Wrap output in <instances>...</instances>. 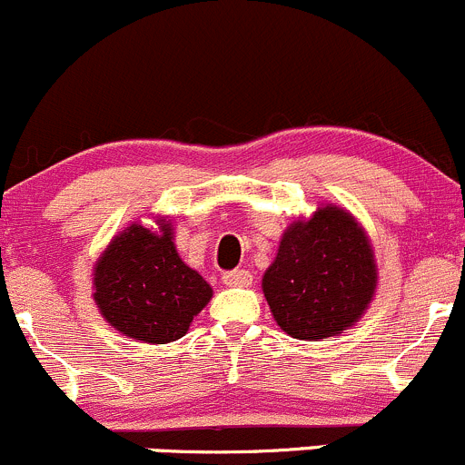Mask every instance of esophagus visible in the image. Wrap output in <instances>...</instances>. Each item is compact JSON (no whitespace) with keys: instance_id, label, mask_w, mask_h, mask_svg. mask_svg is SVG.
Returning <instances> with one entry per match:
<instances>
[{"instance_id":"obj_1","label":"esophagus","mask_w":465,"mask_h":465,"mask_svg":"<svg viewBox=\"0 0 465 465\" xmlns=\"http://www.w3.org/2000/svg\"><path fill=\"white\" fill-rule=\"evenodd\" d=\"M223 284H228V286H242V289H246V286L252 284L251 271H243V268H239V271H228V272H223Z\"/></svg>"}]
</instances>
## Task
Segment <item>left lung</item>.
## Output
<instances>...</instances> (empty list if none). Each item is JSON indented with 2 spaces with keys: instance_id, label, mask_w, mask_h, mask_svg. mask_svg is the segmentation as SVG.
<instances>
[{
  "instance_id": "obj_1",
  "label": "left lung",
  "mask_w": 465,
  "mask_h": 465,
  "mask_svg": "<svg viewBox=\"0 0 465 465\" xmlns=\"http://www.w3.org/2000/svg\"><path fill=\"white\" fill-rule=\"evenodd\" d=\"M376 286L371 239L349 210L333 203L289 223L262 277L282 331L309 342L351 329L370 309Z\"/></svg>"
}]
</instances>
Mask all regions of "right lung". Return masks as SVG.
<instances>
[{
	"label": "right lung",
	"mask_w": 465,
	"mask_h": 465,
	"mask_svg": "<svg viewBox=\"0 0 465 465\" xmlns=\"http://www.w3.org/2000/svg\"><path fill=\"white\" fill-rule=\"evenodd\" d=\"M156 228L132 222L114 234L94 266V302L109 327L147 344L188 333L213 298V286L181 260L167 217Z\"/></svg>",
	"instance_id": "1"
}]
</instances>
